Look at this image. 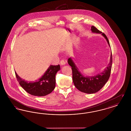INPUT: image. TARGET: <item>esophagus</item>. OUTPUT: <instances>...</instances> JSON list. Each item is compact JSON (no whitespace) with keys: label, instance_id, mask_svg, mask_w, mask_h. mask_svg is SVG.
Listing matches in <instances>:
<instances>
[{"label":"esophagus","instance_id":"34e87169","mask_svg":"<svg viewBox=\"0 0 131 131\" xmlns=\"http://www.w3.org/2000/svg\"><path fill=\"white\" fill-rule=\"evenodd\" d=\"M60 64L61 65H65V61L64 60H61V61H60Z\"/></svg>","mask_w":131,"mask_h":131}]
</instances>
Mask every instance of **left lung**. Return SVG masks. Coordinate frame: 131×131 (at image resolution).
I'll return each instance as SVG.
<instances>
[{
    "mask_svg": "<svg viewBox=\"0 0 131 131\" xmlns=\"http://www.w3.org/2000/svg\"><path fill=\"white\" fill-rule=\"evenodd\" d=\"M91 30L93 33L101 34L106 39L110 46L108 40L104 33L99 31L94 26H91ZM68 63L72 67L73 81L75 87L82 92L87 94L95 93L99 91L109 79L112 67V53L111 52L110 61L107 67L103 72L92 77H84L81 74L71 58H69Z\"/></svg>",
    "mask_w": 131,
    "mask_h": 131,
    "instance_id": "1",
    "label": "left lung"
}]
</instances>
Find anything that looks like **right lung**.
Segmentation results:
<instances>
[{"label": "right lung", "mask_w": 131, "mask_h": 131, "mask_svg": "<svg viewBox=\"0 0 131 131\" xmlns=\"http://www.w3.org/2000/svg\"><path fill=\"white\" fill-rule=\"evenodd\" d=\"M60 67L58 65H50L43 75L37 81H25L21 79L17 73L15 74L20 85L30 94L36 96H44L50 93L56 87V75Z\"/></svg>", "instance_id": "obj_1"}]
</instances>
